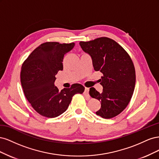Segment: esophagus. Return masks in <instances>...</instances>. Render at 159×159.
<instances>
[{
  "instance_id": "34e87169",
  "label": "esophagus",
  "mask_w": 159,
  "mask_h": 159,
  "mask_svg": "<svg viewBox=\"0 0 159 159\" xmlns=\"http://www.w3.org/2000/svg\"><path fill=\"white\" fill-rule=\"evenodd\" d=\"M89 89L88 88H85V91L84 93L85 95H89Z\"/></svg>"
}]
</instances>
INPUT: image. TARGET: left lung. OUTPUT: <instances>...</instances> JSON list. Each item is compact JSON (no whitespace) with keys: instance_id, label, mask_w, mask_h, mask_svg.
Wrapping results in <instances>:
<instances>
[{"instance_id":"1","label":"left lung","mask_w":159,"mask_h":159,"mask_svg":"<svg viewBox=\"0 0 159 159\" xmlns=\"http://www.w3.org/2000/svg\"><path fill=\"white\" fill-rule=\"evenodd\" d=\"M80 45L91 56L95 71L103 74L100 79L102 92L89 89L91 97L101 102L96 115L104 119L117 116L128 105L135 85V70L131 57L117 42L107 37L80 42Z\"/></svg>"}]
</instances>
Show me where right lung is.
<instances>
[{
  "instance_id": "add662e5",
  "label": "right lung",
  "mask_w": 159,
  "mask_h": 159,
  "mask_svg": "<svg viewBox=\"0 0 159 159\" xmlns=\"http://www.w3.org/2000/svg\"><path fill=\"white\" fill-rule=\"evenodd\" d=\"M74 45V42L43 43L22 64L20 81L24 93L33 109L43 117L59 116L68 109L75 94L84 91L85 88L80 84L61 90L54 85L56 75L63 70L64 57Z\"/></svg>"
}]
</instances>
